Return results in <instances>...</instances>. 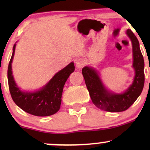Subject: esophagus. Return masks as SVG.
I'll list each match as a JSON object with an SVG mask.
<instances>
[{
    "label": "esophagus",
    "instance_id": "1",
    "mask_svg": "<svg viewBox=\"0 0 150 150\" xmlns=\"http://www.w3.org/2000/svg\"><path fill=\"white\" fill-rule=\"evenodd\" d=\"M85 62L83 59H82V58H80V59H78L76 61V66L78 68H82V67L85 65Z\"/></svg>",
    "mask_w": 150,
    "mask_h": 150
}]
</instances>
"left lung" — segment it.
Masks as SVG:
<instances>
[{
	"label": "left lung",
	"instance_id": "8db88e82",
	"mask_svg": "<svg viewBox=\"0 0 150 150\" xmlns=\"http://www.w3.org/2000/svg\"><path fill=\"white\" fill-rule=\"evenodd\" d=\"M132 44L133 68L135 76L132 85L123 94L108 92L104 88L97 72L89 67L82 68L85 79L92 102L97 107L108 112H121L127 110L140 95L144 84V58L137 37L130 30L126 32Z\"/></svg>",
	"mask_w": 150,
	"mask_h": 150
}]
</instances>
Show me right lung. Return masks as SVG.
I'll return each mask as SVG.
<instances>
[{
  "label": "right lung",
  "instance_id": "add662e5",
  "mask_svg": "<svg viewBox=\"0 0 150 150\" xmlns=\"http://www.w3.org/2000/svg\"><path fill=\"white\" fill-rule=\"evenodd\" d=\"M15 44L8 68V86L14 102L25 112L37 116H48L60 109L64 85L70 75L75 70L72 62L58 72L42 89L35 92H22L15 84L12 73V61L14 56Z\"/></svg>",
  "mask_w": 150,
  "mask_h": 150
}]
</instances>
